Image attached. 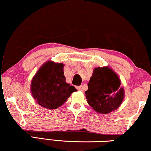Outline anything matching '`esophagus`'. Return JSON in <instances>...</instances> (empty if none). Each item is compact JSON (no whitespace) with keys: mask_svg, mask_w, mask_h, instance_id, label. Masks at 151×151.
I'll return each instance as SVG.
<instances>
[{"mask_svg":"<svg viewBox=\"0 0 151 151\" xmlns=\"http://www.w3.org/2000/svg\"><path fill=\"white\" fill-rule=\"evenodd\" d=\"M76 88L77 89L78 91H83V86H76Z\"/></svg>","mask_w":151,"mask_h":151,"instance_id":"1","label":"esophagus"}]
</instances>
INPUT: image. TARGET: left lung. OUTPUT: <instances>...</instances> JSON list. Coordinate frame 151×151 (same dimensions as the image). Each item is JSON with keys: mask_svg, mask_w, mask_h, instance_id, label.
Segmentation results:
<instances>
[{"mask_svg": "<svg viewBox=\"0 0 151 151\" xmlns=\"http://www.w3.org/2000/svg\"><path fill=\"white\" fill-rule=\"evenodd\" d=\"M85 91L89 105L94 111L107 114L116 110L124 99V89L121 87L118 75L109 67L94 68Z\"/></svg>", "mask_w": 151, "mask_h": 151, "instance_id": "8db88e82", "label": "left lung"}]
</instances>
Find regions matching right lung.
Returning a JSON list of instances; mask_svg holds the SVG:
<instances>
[{
	"mask_svg": "<svg viewBox=\"0 0 151 151\" xmlns=\"http://www.w3.org/2000/svg\"><path fill=\"white\" fill-rule=\"evenodd\" d=\"M64 65L48 61L42 66L31 83V93L38 104L48 109H56L76 91L66 83Z\"/></svg>",
	"mask_w": 151,
	"mask_h": 151,
	"instance_id": "obj_1",
	"label": "right lung"
}]
</instances>
